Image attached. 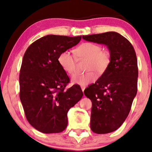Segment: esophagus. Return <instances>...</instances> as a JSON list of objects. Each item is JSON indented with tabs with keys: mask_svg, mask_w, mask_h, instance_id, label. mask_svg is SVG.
<instances>
[{
	"mask_svg": "<svg viewBox=\"0 0 152 152\" xmlns=\"http://www.w3.org/2000/svg\"><path fill=\"white\" fill-rule=\"evenodd\" d=\"M81 89H82L83 92H84V91L85 89V87H81Z\"/></svg>",
	"mask_w": 152,
	"mask_h": 152,
	"instance_id": "obj_1",
	"label": "esophagus"
}]
</instances>
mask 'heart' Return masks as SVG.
Listing matches in <instances>:
<instances>
[{"label": "heart", "instance_id": "b5f03b06", "mask_svg": "<svg viewBox=\"0 0 152 152\" xmlns=\"http://www.w3.org/2000/svg\"><path fill=\"white\" fill-rule=\"evenodd\" d=\"M77 57L88 61L86 71L89 73L84 75L75 74L72 77V83L83 87L89 85L96 79V73L100 76L104 72L110 65L111 54L108 50H102L100 45L96 43H83L76 49ZM61 67L69 75L75 71L76 56L69 50L63 51L58 57Z\"/></svg>", "mask_w": 152, "mask_h": 152}]
</instances>
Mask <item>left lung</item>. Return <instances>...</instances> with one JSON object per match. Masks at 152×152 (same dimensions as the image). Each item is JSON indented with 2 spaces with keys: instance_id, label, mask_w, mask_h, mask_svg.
I'll return each mask as SVG.
<instances>
[{
  "instance_id": "1",
  "label": "left lung",
  "mask_w": 152,
  "mask_h": 152,
  "mask_svg": "<svg viewBox=\"0 0 152 152\" xmlns=\"http://www.w3.org/2000/svg\"><path fill=\"white\" fill-rule=\"evenodd\" d=\"M83 39L105 45L111 54L108 68L84 91L92 102L91 129L97 134H107L125 121L137 95V55L130 42L118 33L83 35Z\"/></svg>"
}]
</instances>
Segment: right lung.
I'll use <instances>...</instances> for the list:
<instances>
[{"label":"right lung","mask_w":152,"mask_h":152,"mask_svg":"<svg viewBox=\"0 0 152 152\" xmlns=\"http://www.w3.org/2000/svg\"><path fill=\"white\" fill-rule=\"evenodd\" d=\"M81 36L48 35L35 41L24 54L20 72V98L29 124L41 132H61L67 112L82 98L78 85L67 90L66 72L58 55L80 42Z\"/></svg>","instance_id":"1"}]
</instances>
